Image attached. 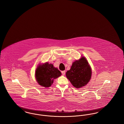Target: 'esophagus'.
<instances>
[{"label": "esophagus", "instance_id": "obj_1", "mask_svg": "<svg viewBox=\"0 0 124 124\" xmlns=\"http://www.w3.org/2000/svg\"><path fill=\"white\" fill-rule=\"evenodd\" d=\"M61 73L63 75H65V71H61Z\"/></svg>", "mask_w": 124, "mask_h": 124}]
</instances>
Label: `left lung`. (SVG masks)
<instances>
[{"label": "left lung", "instance_id": "1", "mask_svg": "<svg viewBox=\"0 0 124 124\" xmlns=\"http://www.w3.org/2000/svg\"><path fill=\"white\" fill-rule=\"evenodd\" d=\"M92 70L86 59L82 57L72 63L70 70L66 72V76L76 88H81L89 82Z\"/></svg>", "mask_w": 124, "mask_h": 124}]
</instances>
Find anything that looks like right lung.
I'll list each match as a JSON object with an SVG mask.
<instances>
[{"label": "right lung", "mask_w": 124, "mask_h": 124, "mask_svg": "<svg viewBox=\"0 0 124 124\" xmlns=\"http://www.w3.org/2000/svg\"><path fill=\"white\" fill-rule=\"evenodd\" d=\"M61 73L52 64L46 63L36 69L35 78L38 84L45 87L51 86L54 79L60 76Z\"/></svg>", "instance_id": "add662e5"}]
</instances>
